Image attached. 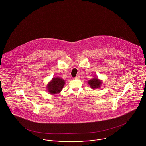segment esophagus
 <instances>
[{
  "instance_id": "esophagus-1",
  "label": "esophagus",
  "mask_w": 146,
  "mask_h": 146,
  "mask_svg": "<svg viewBox=\"0 0 146 146\" xmlns=\"http://www.w3.org/2000/svg\"><path fill=\"white\" fill-rule=\"evenodd\" d=\"M79 77H80V76H79V74H77V75L76 76V77H75V79H79Z\"/></svg>"
}]
</instances>
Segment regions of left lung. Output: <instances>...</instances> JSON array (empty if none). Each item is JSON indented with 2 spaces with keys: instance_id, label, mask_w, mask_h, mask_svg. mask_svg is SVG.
<instances>
[{
  "instance_id": "left-lung-1",
  "label": "left lung",
  "mask_w": 146,
  "mask_h": 146,
  "mask_svg": "<svg viewBox=\"0 0 146 146\" xmlns=\"http://www.w3.org/2000/svg\"><path fill=\"white\" fill-rule=\"evenodd\" d=\"M102 83V80H100L98 77H94L93 78L88 80V83L90 85V87L94 90L101 88Z\"/></svg>"
}]
</instances>
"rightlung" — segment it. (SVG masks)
<instances>
[{
    "label": "right lung",
    "mask_w": 146,
    "mask_h": 146,
    "mask_svg": "<svg viewBox=\"0 0 146 146\" xmlns=\"http://www.w3.org/2000/svg\"><path fill=\"white\" fill-rule=\"evenodd\" d=\"M65 84V80L60 77H54L48 83L46 90L50 94H56L59 93Z\"/></svg>",
    "instance_id": "1"
}]
</instances>
